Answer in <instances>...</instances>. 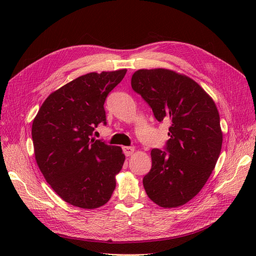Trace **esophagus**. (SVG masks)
<instances>
[{
	"instance_id": "1",
	"label": "esophagus",
	"mask_w": 256,
	"mask_h": 256,
	"mask_svg": "<svg viewBox=\"0 0 256 256\" xmlns=\"http://www.w3.org/2000/svg\"><path fill=\"white\" fill-rule=\"evenodd\" d=\"M122 150H124V154L126 156H132L134 154V152H135V147H132V146H124V147H122Z\"/></svg>"
}]
</instances>
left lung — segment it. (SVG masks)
Instances as JSON below:
<instances>
[{"label":"left lung","mask_w":256,"mask_h":256,"mask_svg":"<svg viewBox=\"0 0 256 256\" xmlns=\"http://www.w3.org/2000/svg\"><path fill=\"white\" fill-rule=\"evenodd\" d=\"M132 88L158 121L170 122L165 150H152L146 194L162 208L182 206L202 189L218 160L223 139L217 106L195 80L170 70H139Z\"/></svg>","instance_id":"left-lung-1"}]
</instances>
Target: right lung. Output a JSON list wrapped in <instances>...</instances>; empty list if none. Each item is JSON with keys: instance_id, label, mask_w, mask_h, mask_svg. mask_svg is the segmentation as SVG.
I'll list each match as a JSON object with an SVG mask.
<instances>
[{"instance_id": "add662e5", "label": "right lung", "mask_w": 256, "mask_h": 256, "mask_svg": "<svg viewBox=\"0 0 256 256\" xmlns=\"http://www.w3.org/2000/svg\"><path fill=\"white\" fill-rule=\"evenodd\" d=\"M126 70L90 72L48 96L33 120L36 163L64 201L82 208H98L110 200L115 176L126 156L119 146L92 138L106 124V98Z\"/></svg>"}]
</instances>
